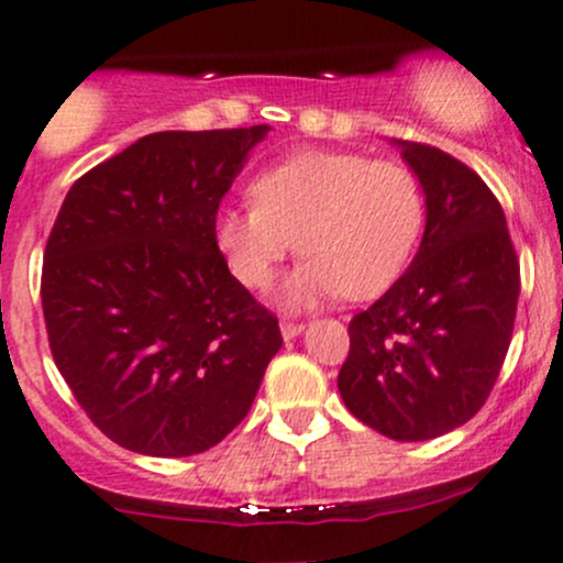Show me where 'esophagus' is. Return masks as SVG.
<instances>
[{
  "label": "esophagus",
  "instance_id": "esophagus-1",
  "mask_svg": "<svg viewBox=\"0 0 563 563\" xmlns=\"http://www.w3.org/2000/svg\"><path fill=\"white\" fill-rule=\"evenodd\" d=\"M303 330H306L303 322H282V338H284V341H292V338H298Z\"/></svg>",
  "mask_w": 563,
  "mask_h": 563
}]
</instances>
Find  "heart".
Segmentation results:
<instances>
[{
  "label": "heart",
  "mask_w": 563,
  "mask_h": 563,
  "mask_svg": "<svg viewBox=\"0 0 563 563\" xmlns=\"http://www.w3.org/2000/svg\"><path fill=\"white\" fill-rule=\"evenodd\" d=\"M250 192L255 203L217 214V250L244 287L265 289L298 246L303 257L276 295L289 311L338 295L378 298L408 268L424 231V192L397 161L300 150L260 172Z\"/></svg>",
  "instance_id": "obj_1"
}]
</instances>
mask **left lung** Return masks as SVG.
<instances>
[{
    "mask_svg": "<svg viewBox=\"0 0 563 563\" xmlns=\"http://www.w3.org/2000/svg\"><path fill=\"white\" fill-rule=\"evenodd\" d=\"M419 179L424 235L405 274L349 324L338 391L362 424L432 440L481 410L510 346L518 260L486 183L429 144L391 139Z\"/></svg>",
    "mask_w": 563,
    "mask_h": 563,
    "instance_id": "left-lung-1",
    "label": "left lung"
}]
</instances>
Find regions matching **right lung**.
<instances>
[{
    "label": "right lung",
    "instance_id": "1",
    "mask_svg": "<svg viewBox=\"0 0 563 563\" xmlns=\"http://www.w3.org/2000/svg\"><path fill=\"white\" fill-rule=\"evenodd\" d=\"M271 125L136 139L66 192L42 263L53 360L96 427L192 456L250 413L279 322L228 271L222 196Z\"/></svg>",
    "mask_w": 563,
    "mask_h": 563
}]
</instances>
